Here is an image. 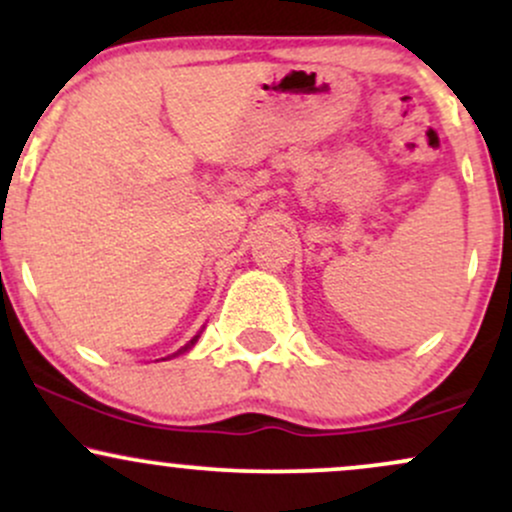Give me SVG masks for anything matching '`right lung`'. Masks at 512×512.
Returning <instances> with one entry per match:
<instances>
[{
	"mask_svg": "<svg viewBox=\"0 0 512 512\" xmlns=\"http://www.w3.org/2000/svg\"><path fill=\"white\" fill-rule=\"evenodd\" d=\"M197 339H199V334H197V337H195V339H192V342H190V344H185V346H182V349H180V351H175V354H173V356H178V354H185V351H187V349H190V346H192V344H195V342H197Z\"/></svg>",
	"mask_w": 512,
	"mask_h": 512,
	"instance_id": "right-lung-1",
	"label": "right lung"
}]
</instances>
